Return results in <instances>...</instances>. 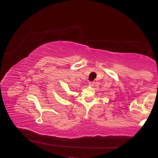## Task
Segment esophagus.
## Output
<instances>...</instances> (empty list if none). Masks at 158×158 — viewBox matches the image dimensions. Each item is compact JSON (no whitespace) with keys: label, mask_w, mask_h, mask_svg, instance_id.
Instances as JSON below:
<instances>
[{"label":"esophagus","mask_w":158,"mask_h":158,"mask_svg":"<svg viewBox=\"0 0 158 158\" xmlns=\"http://www.w3.org/2000/svg\"><path fill=\"white\" fill-rule=\"evenodd\" d=\"M94 85V82H93V81H89V86H93Z\"/></svg>","instance_id":"esophagus-1"}]
</instances>
